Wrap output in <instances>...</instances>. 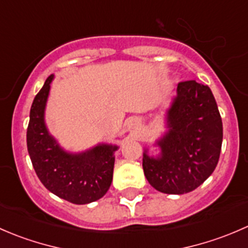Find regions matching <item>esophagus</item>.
<instances>
[{"label": "esophagus", "mask_w": 248, "mask_h": 248, "mask_svg": "<svg viewBox=\"0 0 248 248\" xmlns=\"http://www.w3.org/2000/svg\"><path fill=\"white\" fill-rule=\"evenodd\" d=\"M139 124H140V122H139L138 119H132L131 121H129L128 127H129V128H132V129H137L139 127Z\"/></svg>", "instance_id": "34e87169"}]
</instances>
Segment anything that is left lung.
<instances>
[{"instance_id": "left-lung-1", "label": "left lung", "mask_w": 248, "mask_h": 248, "mask_svg": "<svg viewBox=\"0 0 248 248\" xmlns=\"http://www.w3.org/2000/svg\"><path fill=\"white\" fill-rule=\"evenodd\" d=\"M167 128L155 142L156 157L145 149L144 174L162 193H188L214 172L221 154L223 126L210 87L196 80L180 82L167 110Z\"/></svg>"}]
</instances>
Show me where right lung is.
<instances>
[{
    "label": "right lung",
    "instance_id": "1",
    "mask_svg": "<svg viewBox=\"0 0 248 248\" xmlns=\"http://www.w3.org/2000/svg\"><path fill=\"white\" fill-rule=\"evenodd\" d=\"M51 74L34 97L27 127V150L42 184L51 193L73 204L101 199L112 181L117 145L97 144L82 152H68L60 146L46 124V107Z\"/></svg>",
    "mask_w": 248,
    "mask_h": 248
}]
</instances>
